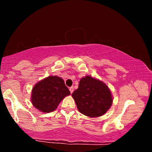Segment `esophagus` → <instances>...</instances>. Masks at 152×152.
<instances>
[{"label":"esophagus","mask_w":152,"mask_h":152,"mask_svg":"<svg viewBox=\"0 0 152 152\" xmlns=\"http://www.w3.org/2000/svg\"><path fill=\"white\" fill-rule=\"evenodd\" d=\"M69 90H70V93L72 94V92H74V87H73V86H71V87H70V88H69Z\"/></svg>","instance_id":"1"}]
</instances>
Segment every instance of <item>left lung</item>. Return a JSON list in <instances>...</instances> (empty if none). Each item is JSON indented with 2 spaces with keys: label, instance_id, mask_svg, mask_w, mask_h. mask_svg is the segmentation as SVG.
I'll list each match as a JSON object with an SVG mask.
<instances>
[{
  "label": "left lung",
  "instance_id": "8db88e82",
  "mask_svg": "<svg viewBox=\"0 0 152 152\" xmlns=\"http://www.w3.org/2000/svg\"><path fill=\"white\" fill-rule=\"evenodd\" d=\"M80 113L90 117L102 116L112 105L110 91L102 81L86 76L72 94Z\"/></svg>",
  "mask_w": 152,
  "mask_h": 152
}]
</instances>
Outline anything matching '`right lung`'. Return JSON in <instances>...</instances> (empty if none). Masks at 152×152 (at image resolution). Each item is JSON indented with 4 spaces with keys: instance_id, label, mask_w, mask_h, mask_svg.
Here are the masks:
<instances>
[{
    "instance_id": "1",
    "label": "right lung",
    "mask_w": 152,
    "mask_h": 152,
    "mask_svg": "<svg viewBox=\"0 0 152 152\" xmlns=\"http://www.w3.org/2000/svg\"><path fill=\"white\" fill-rule=\"evenodd\" d=\"M70 94L62 78L49 76L35 84L32 90L31 102L35 108L43 113L56 109L64 98Z\"/></svg>"
}]
</instances>
